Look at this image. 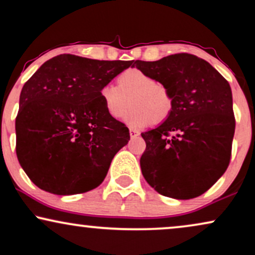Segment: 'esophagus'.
Listing matches in <instances>:
<instances>
[{
  "instance_id": "1",
  "label": "esophagus",
  "mask_w": 255,
  "mask_h": 255,
  "mask_svg": "<svg viewBox=\"0 0 255 255\" xmlns=\"http://www.w3.org/2000/svg\"><path fill=\"white\" fill-rule=\"evenodd\" d=\"M129 135H130L131 139H135V137L140 135V133L135 129H129Z\"/></svg>"
}]
</instances>
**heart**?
Here are the masks:
<instances>
[{
	"label": "heart",
	"instance_id": "1",
	"mask_svg": "<svg viewBox=\"0 0 255 255\" xmlns=\"http://www.w3.org/2000/svg\"><path fill=\"white\" fill-rule=\"evenodd\" d=\"M100 97L107 114L113 119H121L133 101V110L126 118V124L134 129L145 128L154 121H165L173 109V97L168 88L139 69L122 72L118 77V87L103 85Z\"/></svg>",
	"mask_w": 255,
	"mask_h": 255
}]
</instances>
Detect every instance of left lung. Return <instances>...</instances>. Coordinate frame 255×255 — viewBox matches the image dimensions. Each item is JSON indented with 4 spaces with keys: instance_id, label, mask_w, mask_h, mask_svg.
<instances>
[{
    "instance_id": "left-lung-1",
    "label": "left lung",
    "mask_w": 255,
    "mask_h": 255,
    "mask_svg": "<svg viewBox=\"0 0 255 255\" xmlns=\"http://www.w3.org/2000/svg\"><path fill=\"white\" fill-rule=\"evenodd\" d=\"M134 65L167 87L173 97L171 115L141 133L146 142L140 158L142 176L162 196L198 197L220 179L231 160L235 131L231 85L194 54L135 60Z\"/></svg>"
}]
</instances>
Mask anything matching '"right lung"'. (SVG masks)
Masks as SVG:
<instances>
[{
	"label": "right lung",
	"instance_id": "1",
	"mask_svg": "<svg viewBox=\"0 0 255 255\" xmlns=\"http://www.w3.org/2000/svg\"><path fill=\"white\" fill-rule=\"evenodd\" d=\"M133 61L60 54L24 83L15 120L16 155L38 188L66 196L103 182L130 136L107 114L100 91Z\"/></svg>",
	"mask_w": 255,
	"mask_h": 255
}]
</instances>
